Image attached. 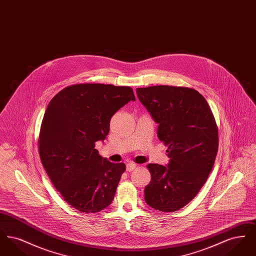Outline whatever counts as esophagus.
<instances>
[{"instance_id": "obj_1", "label": "esophagus", "mask_w": 256, "mask_h": 256, "mask_svg": "<svg viewBox=\"0 0 256 256\" xmlns=\"http://www.w3.org/2000/svg\"><path fill=\"white\" fill-rule=\"evenodd\" d=\"M135 167H136V164H135V163H132V162L126 163V170H128V172L134 170V169H135Z\"/></svg>"}]
</instances>
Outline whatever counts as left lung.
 I'll return each mask as SVG.
<instances>
[{"label":"left lung","instance_id":"left-lung-1","mask_svg":"<svg viewBox=\"0 0 256 256\" xmlns=\"http://www.w3.org/2000/svg\"><path fill=\"white\" fill-rule=\"evenodd\" d=\"M138 98L158 124L168 146L167 166L148 164L145 202L162 212L178 211L204 185L219 146L218 126L206 100L195 89L156 86L137 88Z\"/></svg>","mask_w":256,"mask_h":256}]
</instances>
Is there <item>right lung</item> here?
<instances>
[{
	"label": "right lung",
	"instance_id": "obj_1",
	"mask_svg": "<svg viewBox=\"0 0 256 256\" xmlns=\"http://www.w3.org/2000/svg\"><path fill=\"white\" fill-rule=\"evenodd\" d=\"M130 100L128 86L82 84L62 89L45 111L38 140L41 162L63 200L80 212L111 204L126 170L95 148L110 132L112 116Z\"/></svg>",
	"mask_w": 256,
	"mask_h": 256
}]
</instances>
